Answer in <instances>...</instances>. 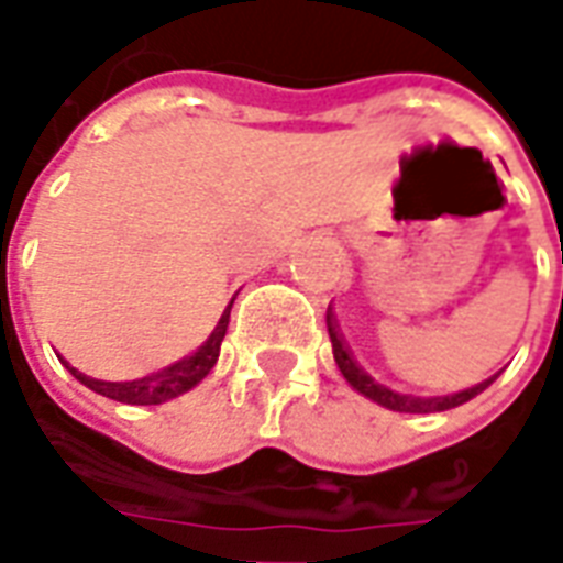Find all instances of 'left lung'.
Returning a JSON list of instances; mask_svg holds the SVG:
<instances>
[{"label":"left lung","instance_id":"1","mask_svg":"<svg viewBox=\"0 0 563 563\" xmlns=\"http://www.w3.org/2000/svg\"><path fill=\"white\" fill-rule=\"evenodd\" d=\"M325 325H329L331 346H334V362L341 367V374L346 377V383H350L353 389L362 391L365 398H371V401L383 404V407H389V410H398V413H440V410H452V407H459V404L476 398V395L483 389H488L492 379H485V383L473 386V389H464L459 391V395H446V398H413V395H398V391L379 386L377 379L367 377L365 371L358 367V362H355L353 353H350V346H346V341L341 338L338 322L331 317V307L329 313H325Z\"/></svg>","mask_w":563,"mask_h":563}]
</instances>
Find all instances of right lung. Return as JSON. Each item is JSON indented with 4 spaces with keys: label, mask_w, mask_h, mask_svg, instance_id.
Segmentation results:
<instances>
[{
    "label": "right lung",
    "mask_w": 563,
    "mask_h": 563,
    "mask_svg": "<svg viewBox=\"0 0 563 563\" xmlns=\"http://www.w3.org/2000/svg\"><path fill=\"white\" fill-rule=\"evenodd\" d=\"M232 305L225 307V313H222L220 322H217V329L210 331V338L198 346L196 353L186 355L184 362H177V365L162 367V371L150 374V377L132 379V383H104V379L84 377V374L75 371V367H68V365L66 367L71 371V377L80 379L87 389L99 391V395L111 398V401H120V404L172 401V398H177V395H184V391H189L192 386H198V383L210 374V367L217 365V358H220V343L222 338H225V329H229V313H232Z\"/></svg>",
    "instance_id": "obj_1"
}]
</instances>
